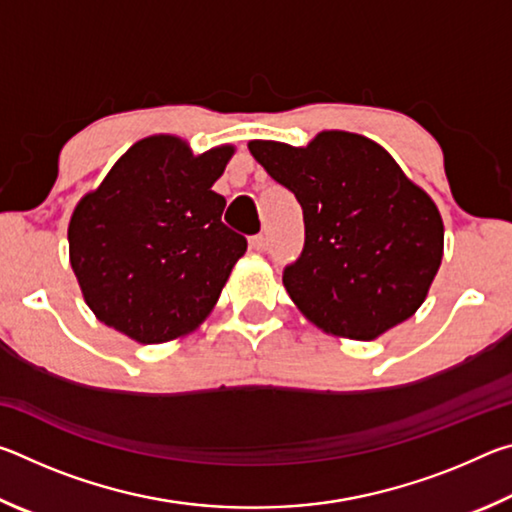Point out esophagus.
<instances>
[{"label":"esophagus","instance_id":"34e87169","mask_svg":"<svg viewBox=\"0 0 512 512\" xmlns=\"http://www.w3.org/2000/svg\"><path fill=\"white\" fill-rule=\"evenodd\" d=\"M250 248L257 250V253H262V250H266V237L264 235L250 237Z\"/></svg>","mask_w":512,"mask_h":512}]
</instances>
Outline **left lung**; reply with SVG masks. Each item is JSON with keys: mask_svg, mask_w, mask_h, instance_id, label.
<instances>
[{"mask_svg": "<svg viewBox=\"0 0 512 512\" xmlns=\"http://www.w3.org/2000/svg\"><path fill=\"white\" fill-rule=\"evenodd\" d=\"M275 183L298 198L305 246L284 266L291 300L325 332L370 341L411 318L438 273V207L366 137L327 131L307 149L250 142Z\"/></svg>", "mask_w": 512, "mask_h": 512, "instance_id": "obj_1", "label": "left lung"}]
</instances>
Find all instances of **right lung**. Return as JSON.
I'll return each instance as SVG.
<instances>
[{
  "label": "right lung",
  "mask_w": 512,
  "mask_h": 512,
  "mask_svg": "<svg viewBox=\"0 0 512 512\" xmlns=\"http://www.w3.org/2000/svg\"><path fill=\"white\" fill-rule=\"evenodd\" d=\"M230 155V146L192 155L178 137H146L76 205L69 262L101 323L164 343L210 314L248 246L212 192Z\"/></svg>",
  "instance_id": "add662e5"
}]
</instances>
